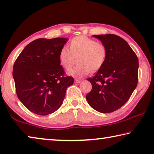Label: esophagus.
I'll list each match as a JSON object with an SVG mask.
<instances>
[{"instance_id":"34e87169","label":"esophagus","mask_w":154,"mask_h":154,"mask_svg":"<svg viewBox=\"0 0 154 154\" xmlns=\"http://www.w3.org/2000/svg\"><path fill=\"white\" fill-rule=\"evenodd\" d=\"M81 82H82V80H81V79H75V83H79Z\"/></svg>"}]
</instances>
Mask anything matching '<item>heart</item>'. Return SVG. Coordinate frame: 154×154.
<instances>
[{"label":"heart","instance_id":"heart-1","mask_svg":"<svg viewBox=\"0 0 154 154\" xmlns=\"http://www.w3.org/2000/svg\"><path fill=\"white\" fill-rule=\"evenodd\" d=\"M70 49L62 47L60 51L59 60L62 66L69 69L77 58L78 64L69 71L72 76L82 77L94 72L103 66L106 57V48L103 43L85 36L74 37L69 44Z\"/></svg>","mask_w":154,"mask_h":154}]
</instances>
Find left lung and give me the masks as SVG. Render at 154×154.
<instances>
[{
    "label": "left lung",
    "mask_w": 154,
    "mask_h": 154,
    "mask_svg": "<svg viewBox=\"0 0 154 154\" xmlns=\"http://www.w3.org/2000/svg\"><path fill=\"white\" fill-rule=\"evenodd\" d=\"M106 48L103 66L88 80L92 88L86 95L91 107L100 113H111L126 103L138 83L139 60L126 41L113 34L93 35Z\"/></svg>",
    "instance_id": "left-lung-1"
}]
</instances>
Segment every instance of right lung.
<instances>
[{
    "label": "right lung",
    "mask_w": 154,
    "mask_h": 154,
    "mask_svg": "<svg viewBox=\"0 0 154 154\" xmlns=\"http://www.w3.org/2000/svg\"><path fill=\"white\" fill-rule=\"evenodd\" d=\"M65 38H38L23 49L15 60L13 77L19 100L31 112L51 114L60 107L73 77L65 76L59 60Z\"/></svg>",
    "instance_id": "obj_1"
}]
</instances>
